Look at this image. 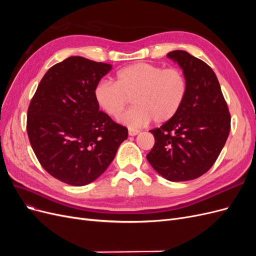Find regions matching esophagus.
Here are the masks:
<instances>
[{
	"mask_svg": "<svg viewBox=\"0 0 256 256\" xmlns=\"http://www.w3.org/2000/svg\"><path fill=\"white\" fill-rule=\"evenodd\" d=\"M128 134H129V136H136L138 134H140V130H138V129H134V128H129L128 129Z\"/></svg>",
	"mask_w": 256,
	"mask_h": 256,
	"instance_id": "1",
	"label": "esophagus"
}]
</instances>
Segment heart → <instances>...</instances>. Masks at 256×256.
<instances>
[{
  "label": "heart",
  "mask_w": 256,
  "mask_h": 256,
  "mask_svg": "<svg viewBox=\"0 0 256 256\" xmlns=\"http://www.w3.org/2000/svg\"><path fill=\"white\" fill-rule=\"evenodd\" d=\"M188 94V80L182 69L150 63L124 67L115 76V83L100 81L94 92L97 104L111 118H118L132 98L134 106L120 120L136 128L148 124H164L180 110Z\"/></svg>",
  "instance_id": "b5f03b06"
}]
</instances>
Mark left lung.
<instances>
[{
    "label": "left lung",
    "mask_w": 256,
    "mask_h": 256,
    "mask_svg": "<svg viewBox=\"0 0 256 256\" xmlns=\"http://www.w3.org/2000/svg\"><path fill=\"white\" fill-rule=\"evenodd\" d=\"M168 56L182 68L188 94L172 120L150 130L154 144L146 158L168 180H191L218 158L230 134V114L216 76L205 62L182 50Z\"/></svg>",
    "instance_id": "1"
}]
</instances>
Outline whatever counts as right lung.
Instances as JSON below:
<instances>
[{
  "label": "right lung",
  "mask_w": 256,
  "mask_h": 256,
  "mask_svg": "<svg viewBox=\"0 0 256 256\" xmlns=\"http://www.w3.org/2000/svg\"><path fill=\"white\" fill-rule=\"evenodd\" d=\"M111 68L70 56L44 74L30 100V146L46 171L65 184L80 187L97 180L128 138V129L100 111L94 96Z\"/></svg>",
  "instance_id": "add662e5"
}]
</instances>
